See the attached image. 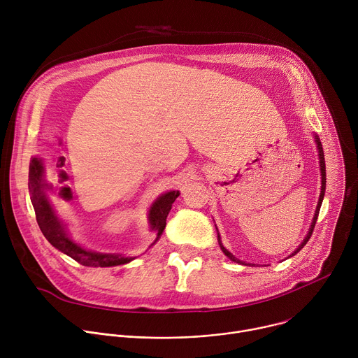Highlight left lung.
Returning <instances> with one entry per match:
<instances>
[{
	"label": "left lung",
	"mask_w": 358,
	"mask_h": 358,
	"mask_svg": "<svg viewBox=\"0 0 358 358\" xmlns=\"http://www.w3.org/2000/svg\"><path fill=\"white\" fill-rule=\"evenodd\" d=\"M315 141H316V145H317V151H319V163H320V176H322V191H320V195H319V202H317V207H316V211H315V217H313V221H312V225H310V228H309V231H308V235L304 236V239H303V242L296 248V250L294 252H292V255H289L287 258H290V257H294V255L306 245L308 243V241L310 239V236H312V234H313V229H315V225H316V221H317V217H319V211H320V207H322V202H323V198H324V192H326V163H324V152H323V147H322V141H320V138H319V136L317 134H315ZM217 227V225H215ZM217 232H218V228H217ZM218 243H220V248H221V250L225 253V257H228L231 261H234V262H236V264H241V265H249V264H245V262H242L241 259H238V258H235L234 255L222 245V241H221V236H220V232H218Z\"/></svg>",
	"instance_id": "obj_1"
}]
</instances>
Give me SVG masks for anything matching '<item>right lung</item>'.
<instances>
[{"instance_id":"1","label":"right lung","mask_w":358,"mask_h":358,"mask_svg":"<svg viewBox=\"0 0 358 358\" xmlns=\"http://www.w3.org/2000/svg\"><path fill=\"white\" fill-rule=\"evenodd\" d=\"M29 191L31 201L35 210L38 225L48 239V242L55 246L58 250L64 252L68 257L85 266H100L110 268L131 262L136 257H127L123 253H105L94 252L83 248L76 241L72 239L69 229L64 220L58 215L52 201L45 191V164L39 157H32L29 163ZM180 195V191H167L162 194L148 210V225L152 232H156V239L150 245H155L163 235L166 228V220L171 210L173 202Z\"/></svg>"}]
</instances>
